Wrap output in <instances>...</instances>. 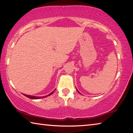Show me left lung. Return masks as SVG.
<instances>
[{
  "label": "left lung",
  "mask_w": 133,
  "mask_h": 133,
  "mask_svg": "<svg viewBox=\"0 0 133 133\" xmlns=\"http://www.w3.org/2000/svg\"><path fill=\"white\" fill-rule=\"evenodd\" d=\"M76 90H77V91L79 92V91H78V89H76Z\"/></svg>",
  "instance_id": "1"
}]
</instances>
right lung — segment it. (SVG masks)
Masks as SVG:
<instances>
[{
	"label": "right lung",
	"mask_w": 133,
	"mask_h": 133,
	"mask_svg": "<svg viewBox=\"0 0 133 133\" xmlns=\"http://www.w3.org/2000/svg\"><path fill=\"white\" fill-rule=\"evenodd\" d=\"M55 90H54V91H52V92H51V94H48V95H46V96H31V95H25V94H23V95H24L25 96L29 97V98L31 99H39L44 98V97H47V96H50V95H52V94H53V93L54 92Z\"/></svg>",
	"instance_id": "1"
}]
</instances>
